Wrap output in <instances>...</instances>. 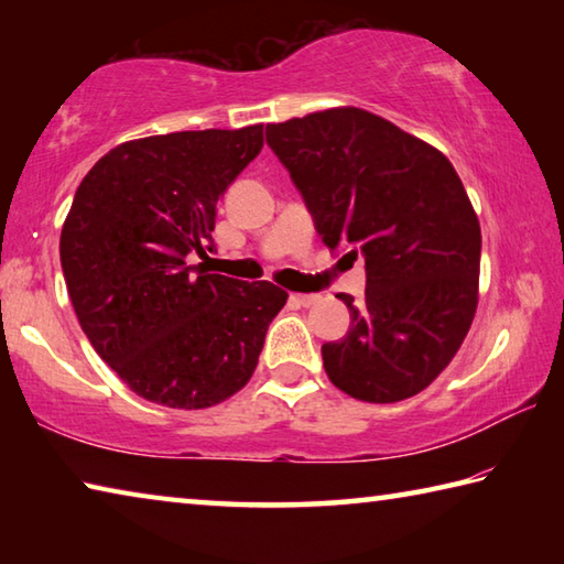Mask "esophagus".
<instances>
[{"instance_id": "obj_1", "label": "esophagus", "mask_w": 564, "mask_h": 564, "mask_svg": "<svg viewBox=\"0 0 564 564\" xmlns=\"http://www.w3.org/2000/svg\"><path fill=\"white\" fill-rule=\"evenodd\" d=\"M291 301L303 305V308H311L313 303H318V295L316 293H291Z\"/></svg>"}]
</instances>
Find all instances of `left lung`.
<instances>
[{
    "instance_id": "8db88e82",
    "label": "left lung",
    "mask_w": 564,
    "mask_h": 564,
    "mask_svg": "<svg viewBox=\"0 0 564 564\" xmlns=\"http://www.w3.org/2000/svg\"><path fill=\"white\" fill-rule=\"evenodd\" d=\"M321 241L366 259V295L343 340L323 343L330 383L366 403L425 390L477 311L480 221L451 161L378 113L336 107L269 123ZM343 256V259H346Z\"/></svg>"
}]
</instances>
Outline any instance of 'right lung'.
<instances>
[{"label":"right lung","mask_w":564,"mask_h":564,"mask_svg":"<svg viewBox=\"0 0 564 564\" xmlns=\"http://www.w3.org/2000/svg\"><path fill=\"white\" fill-rule=\"evenodd\" d=\"M263 123L123 141L76 188L59 238L66 291L94 350L151 403L202 410L251 380L289 293L191 273L216 206L261 154Z\"/></svg>","instance_id":"obj_1"}]
</instances>
